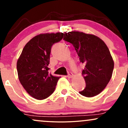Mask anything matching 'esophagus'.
Segmentation results:
<instances>
[{
    "mask_svg": "<svg viewBox=\"0 0 128 128\" xmlns=\"http://www.w3.org/2000/svg\"><path fill=\"white\" fill-rule=\"evenodd\" d=\"M68 78H73V74L72 72H69L68 73Z\"/></svg>",
    "mask_w": 128,
    "mask_h": 128,
    "instance_id": "1",
    "label": "esophagus"
}]
</instances>
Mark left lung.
<instances>
[{
  "label": "left lung",
  "instance_id": "obj_1",
  "mask_svg": "<svg viewBox=\"0 0 128 128\" xmlns=\"http://www.w3.org/2000/svg\"><path fill=\"white\" fill-rule=\"evenodd\" d=\"M63 39L73 45L80 62L85 65L82 76L86 86L79 92L92 98L105 88L112 77L114 63L106 44L94 35L82 32H65Z\"/></svg>",
  "mask_w": 128,
  "mask_h": 128
}]
</instances>
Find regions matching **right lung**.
<instances>
[{
    "label": "right lung",
    "mask_w": 128,
    "mask_h": 128,
    "mask_svg": "<svg viewBox=\"0 0 128 128\" xmlns=\"http://www.w3.org/2000/svg\"><path fill=\"white\" fill-rule=\"evenodd\" d=\"M64 33L40 34L24 46L17 62L20 82L32 98L42 100L54 92L60 77L49 72L50 54L54 44L60 42Z\"/></svg>",
    "instance_id": "add662e5"
}]
</instances>
